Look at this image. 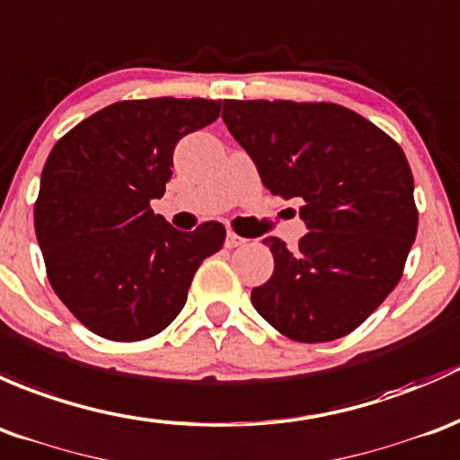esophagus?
Returning <instances> with one entry per match:
<instances>
[{"label":"esophagus","mask_w":460,"mask_h":460,"mask_svg":"<svg viewBox=\"0 0 460 460\" xmlns=\"http://www.w3.org/2000/svg\"><path fill=\"white\" fill-rule=\"evenodd\" d=\"M245 239L243 236H239L236 232H228V236H226V248H239V245H243Z\"/></svg>","instance_id":"34e87169"}]
</instances>
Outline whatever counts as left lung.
<instances>
[{
    "instance_id": "left-lung-1",
    "label": "left lung",
    "mask_w": 460,
    "mask_h": 460,
    "mask_svg": "<svg viewBox=\"0 0 460 460\" xmlns=\"http://www.w3.org/2000/svg\"><path fill=\"white\" fill-rule=\"evenodd\" d=\"M224 121L263 186L301 199L307 234L288 250L268 236L270 281L252 305L283 336L325 343L357 330L403 277L419 228L414 177L401 146L330 102H224Z\"/></svg>"
}]
</instances>
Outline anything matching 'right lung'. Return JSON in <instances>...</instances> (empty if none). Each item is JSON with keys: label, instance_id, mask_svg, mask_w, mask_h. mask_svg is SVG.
I'll use <instances>...</instances> for the list:
<instances>
[{"label": "right lung", "instance_id": "obj_1", "mask_svg": "<svg viewBox=\"0 0 460 460\" xmlns=\"http://www.w3.org/2000/svg\"><path fill=\"white\" fill-rule=\"evenodd\" d=\"M215 99H128L66 132L41 170L35 232L55 295L90 332L132 343L168 328L226 228L181 232L155 215L174 146L212 124Z\"/></svg>", "mask_w": 460, "mask_h": 460}]
</instances>
